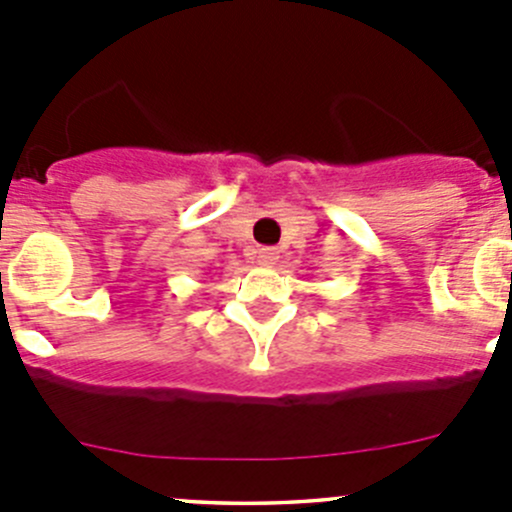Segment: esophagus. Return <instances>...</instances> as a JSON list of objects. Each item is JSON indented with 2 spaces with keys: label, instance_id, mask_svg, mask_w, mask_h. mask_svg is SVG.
Instances as JSON below:
<instances>
[{
  "label": "esophagus",
  "instance_id": "esophagus-1",
  "mask_svg": "<svg viewBox=\"0 0 512 512\" xmlns=\"http://www.w3.org/2000/svg\"><path fill=\"white\" fill-rule=\"evenodd\" d=\"M277 260H280V252H277L275 247H262V250H257V262H260L262 267L277 265Z\"/></svg>",
  "mask_w": 512,
  "mask_h": 512
}]
</instances>
